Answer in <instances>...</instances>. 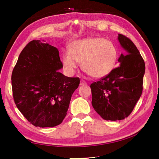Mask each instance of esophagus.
<instances>
[{
	"instance_id": "obj_1",
	"label": "esophagus",
	"mask_w": 159,
	"mask_h": 159,
	"mask_svg": "<svg viewBox=\"0 0 159 159\" xmlns=\"http://www.w3.org/2000/svg\"><path fill=\"white\" fill-rule=\"evenodd\" d=\"M87 85V83L85 81V80H80V86H85Z\"/></svg>"
}]
</instances>
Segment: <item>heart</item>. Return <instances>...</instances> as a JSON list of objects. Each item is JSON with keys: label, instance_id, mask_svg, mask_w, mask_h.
Wrapping results in <instances>:
<instances>
[{"label": "heart", "instance_id": "1", "mask_svg": "<svg viewBox=\"0 0 159 159\" xmlns=\"http://www.w3.org/2000/svg\"><path fill=\"white\" fill-rule=\"evenodd\" d=\"M119 57L116 45L101 37H90L70 43L63 52L62 65L67 74L72 75L82 62L83 70L96 79L104 78L114 70Z\"/></svg>", "mask_w": 159, "mask_h": 159}]
</instances>
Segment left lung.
<instances>
[{
	"label": "left lung",
	"instance_id": "1",
	"mask_svg": "<svg viewBox=\"0 0 159 159\" xmlns=\"http://www.w3.org/2000/svg\"><path fill=\"white\" fill-rule=\"evenodd\" d=\"M117 39L126 51L118 59L120 66L90 85L94 110L104 120L111 121L124 120L133 111L142 93L146 70L144 61L133 42L121 34Z\"/></svg>",
	"mask_w": 159,
	"mask_h": 159
}]
</instances>
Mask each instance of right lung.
Segmentation results:
<instances>
[{
    "mask_svg": "<svg viewBox=\"0 0 159 159\" xmlns=\"http://www.w3.org/2000/svg\"><path fill=\"white\" fill-rule=\"evenodd\" d=\"M45 41L33 40L20 54L11 85L16 107L29 122L40 128L60 124L67 115L79 78L59 72V50Z\"/></svg>",
    "mask_w": 159,
    "mask_h": 159,
    "instance_id": "add662e5",
    "label": "right lung"
}]
</instances>
